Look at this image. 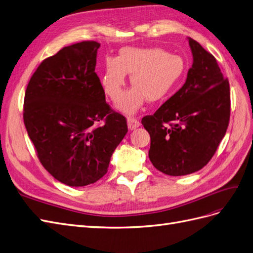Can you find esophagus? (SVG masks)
<instances>
[{
    "mask_svg": "<svg viewBox=\"0 0 253 253\" xmlns=\"http://www.w3.org/2000/svg\"><path fill=\"white\" fill-rule=\"evenodd\" d=\"M127 124H128L129 130H134V129H137L140 126V122L137 119L128 118L127 119Z\"/></svg>",
    "mask_w": 253,
    "mask_h": 253,
    "instance_id": "esophagus-1",
    "label": "esophagus"
}]
</instances>
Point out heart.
<instances>
[{
  "label": "heart",
  "instance_id": "1",
  "mask_svg": "<svg viewBox=\"0 0 253 253\" xmlns=\"http://www.w3.org/2000/svg\"><path fill=\"white\" fill-rule=\"evenodd\" d=\"M185 62L182 56L168 53L159 48L121 49L116 59H108L101 76L103 92L112 101L124 95L126 74L131 75L134 86L125 95L118 108L133 114L147 99L150 102L164 100L182 79Z\"/></svg>",
  "mask_w": 253,
  "mask_h": 253
}]
</instances>
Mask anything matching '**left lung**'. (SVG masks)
<instances>
[{
    "label": "left lung",
    "instance_id": "obj_1",
    "mask_svg": "<svg viewBox=\"0 0 253 253\" xmlns=\"http://www.w3.org/2000/svg\"><path fill=\"white\" fill-rule=\"evenodd\" d=\"M193 63L184 85L153 115L142 119L151 135L148 157L167 175L197 172L216 153L230 121V85L217 61L188 37Z\"/></svg>",
    "mask_w": 253,
    "mask_h": 253
}]
</instances>
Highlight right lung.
Returning <instances> with one entry per match:
<instances>
[{
    "label": "right lung",
    "mask_w": 253,
    "mask_h": 253,
    "mask_svg": "<svg viewBox=\"0 0 253 253\" xmlns=\"http://www.w3.org/2000/svg\"><path fill=\"white\" fill-rule=\"evenodd\" d=\"M99 47L82 42L63 48L42 62L25 90L23 121L37 156L51 175L71 187L105 175L128 131L126 119L106 102L95 73Z\"/></svg>",
    "instance_id": "1"
}]
</instances>
